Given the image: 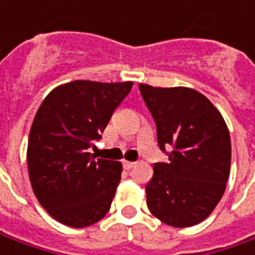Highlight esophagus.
<instances>
[{"instance_id":"obj_1","label":"esophagus","mask_w":255,"mask_h":255,"mask_svg":"<svg viewBox=\"0 0 255 255\" xmlns=\"http://www.w3.org/2000/svg\"><path fill=\"white\" fill-rule=\"evenodd\" d=\"M136 166V163L134 162H128V160H123V167L126 169V170H130L132 167Z\"/></svg>"}]
</instances>
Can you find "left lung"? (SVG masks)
I'll return each mask as SVG.
<instances>
[{"label":"left lung","mask_w":255,"mask_h":255,"mask_svg":"<svg viewBox=\"0 0 255 255\" xmlns=\"http://www.w3.org/2000/svg\"><path fill=\"white\" fill-rule=\"evenodd\" d=\"M156 122L157 142L169 163H154L146 184L147 207L173 227L206 220L221 200L230 176L231 142L221 113L191 88L139 84Z\"/></svg>","instance_id":"8db88e82"}]
</instances>
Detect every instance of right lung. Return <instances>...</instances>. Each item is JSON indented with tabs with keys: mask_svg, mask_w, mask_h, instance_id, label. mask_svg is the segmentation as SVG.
<instances>
[{
	"mask_svg": "<svg viewBox=\"0 0 255 255\" xmlns=\"http://www.w3.org/2000/svg\"><path fill=\"white\" fill-rule=\"evenodd\" d=\"M133 82L74 81L46 95L29 130L26 164L34 194L68 227L92 226L108 214L122 163L95 159V147Z\"/></svg>",
	"mask_w": 255,
	"mask_h": 255,
	"instance_id": "obj_1",
	"label": "right lung"
}]
</instances>
